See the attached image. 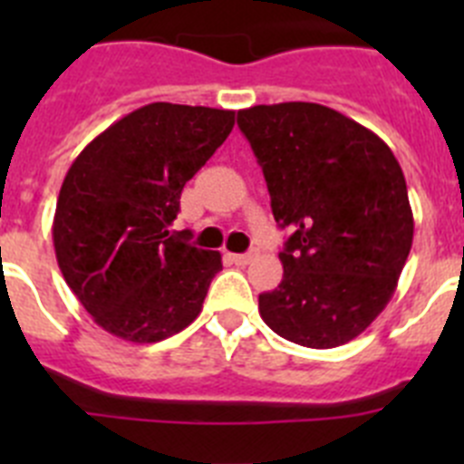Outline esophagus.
<instances>
[{"label": "esophagus", "instance_id": "1", "mask_svg": "<svg viewBox=\"0 0 464 464\" xmlns=\"http://www.w3.org/2000/svg\"><path fill=\"white\" fill-rule=\"evenodd\" d=\"M257 253L256 251H251V253H232V262H235V265H248V262L253 260V257H256Z\"/></svg>", "mask_w": 464, "mask_h": 464}]
</instances>
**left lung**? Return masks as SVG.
I'll return each instance as SVG.
<instances>
[{"label": "left lung", "instance_id": "1", "mask_svg": "<svg viewBox=\"0 0 464 464\" xmlns=\"http://www.w3.org/2000/svg\"><path fill=\"white\" fill-rule=\"evenodd\" d=\"M272 197L290 227L283 278L257 297L262 321L306 348L362 334L391 302L413 241L401 167L388 143L339 111L311 102L241 109Z\"/></svg>", "mask_w": 464, "mask_h": 464}]
</instances>
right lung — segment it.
Segmentation results:
<instances>
[{
	"label": "right lung",
	"instance_id": "1",
	"mask_svg": "<svg viewBox=\"0 0 464 464\" xmlns=\"http://www.w3.org/2000/svg\"><path fill=\"white\" fill-rule=\"evenodd\" d=\"M235 127V111L155 102L106 127L64 176L53 246L64 281L113 337L155 343L195 321L218 251L169 232L181 190Z\"/></svg>",
	"mask_w": 464,
	"mask_h": 464
}]
</instances>
